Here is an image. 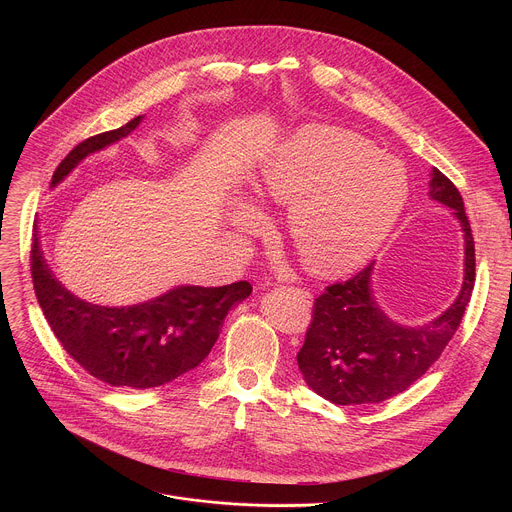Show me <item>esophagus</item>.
<instances>
[{"label":"esophagus","instance_id":"34e87169","mask_svg":"<svg viewBox=\"0 0 512 512\" xmlns=\"http://www.w3.org/2000/svg\"><path fill=\"white\" fill-rule=\"evenodd\" d=\"M287 289H289V287H287ZM300 291H302V289H300ZM302 294H306V296H310V294H308V291H302Z\"/></svg>","mask_w":512,"mask_h":512}]
</instances>
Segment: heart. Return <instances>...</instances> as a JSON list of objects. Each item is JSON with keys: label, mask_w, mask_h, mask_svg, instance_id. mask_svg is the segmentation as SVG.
Here are the masks:
<instances>
[{"label": "heart", "mask_w": 512, "mask_h": 512, "mask_svg": "<svg viewBox=\"0 0 512 512\" xmlns=\"http://www.w3.org/2000/svg\"><path fill=\"white\" fill-rule=\"evenodd\" d=\"M255 192L287 214L289 243L318 275H338L362 265L383 245L409 198L405 168L383 158L375 143L330 127H306L265 158ZM239 227L259 214L241 206Z\"/></svg>", "instance_id": "1"}]
</instances>
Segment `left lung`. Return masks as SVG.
I'll return each instance as SVG.
<instances>
[{
  "label": "left lung",
  "mask_w": 512,
  "mask_h": 512,
  "mask_svg": "<svg viewBox=\"0 0 512 512\" xmlns=\"http://www.w3.org/2000/svg\"><path fill=\"white\" fill-rule=\"evenodd\" d=\"M429 196L454 210L466 239L464 285L456 302L433 322L405 328L389 320L371 294L373 263L332 283L314 300L312 322L298 352L300 371L320 397L336 405L391 399L421 379L454 338L470 302L476 255L464 200L454 182L431 170Z\"/></svg>",
  "instance_id": "8db88e82"
}]
</instances>
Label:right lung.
Returning <instances> with one entry per match:
<instances>
[{
  "mask_svg": "<svg viewBox=\"0 0 512 512\" xmlns=\"http://www.w3.org/2000/svg\"><path fill=\"white\" fill-rule=\"evenodd\" d=\"M139 121L141 115L81 141L54 170L52 186L83 158L125 137ZM32 237L30 271L44 318L66 354L111 387L152 389L196 369L221 334L229 310L253 291L249 281L223 287L182 285L152 302L103 308L64 289L44 261L36 229Z\"/></svg>",
  "mask_w": 512,
  "mask_h": 512,
  "instance_id": "right-lung-1",
  "label": "right lung"
}]
</instances>
